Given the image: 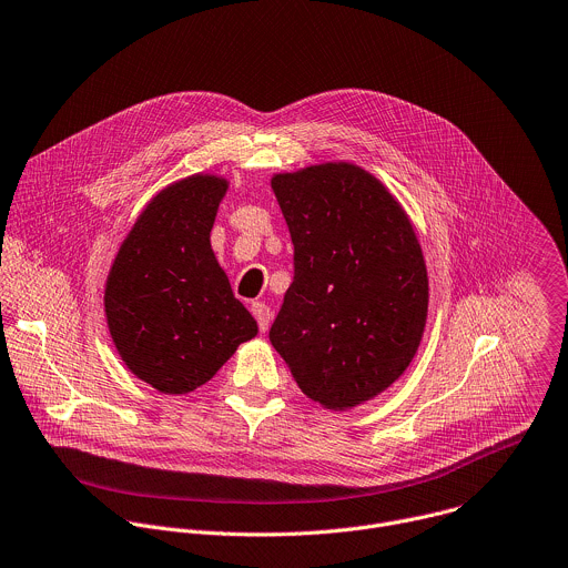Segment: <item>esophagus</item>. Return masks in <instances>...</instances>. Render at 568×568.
I'll return each mask as SVG.
<instances>
[{"label": "esophagus", "mask_w": 568, "mask_h": 568, "mask_svg": "<svg viewBox=\"0 0 568 568\" xmlns=\"http://www.w3.org/2000/svg\"><path fill=\"white\" fill-rule=\"evenodd\" d=\"M252 314H254L256 321H258V329H261V332H267V329H270V321H272L270 307H267L265 303L256 301V303H252Z\"/></svg>", "instance_id": "esophagus-1"}]
</instances>
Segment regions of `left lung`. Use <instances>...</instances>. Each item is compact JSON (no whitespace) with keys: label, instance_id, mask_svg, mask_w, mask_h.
<instances>
[{"label":"left lung","instance_id":"left-lung-1","mask_svg":"<svg viewBox=\"0 0 568 568\" xmlns=\"http://www.w3.org/2000/svg\"><path fill=\"white\" fill-rule=\"evenodd\" d=\"M294 243V283L270 329L301 393L352 410L406 372L428 318V270L390 189L354 162L272 175Z\"/></svg>","mask_w":568,"mask_h":568}]
</instances>
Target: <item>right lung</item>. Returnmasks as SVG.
<instances>
[{"mask_svg": "<svg viewBox=\"0 0 568 568\" xmlns=\"http://www.w3.org/2000/svg\"><path fill=\"white\" fill-rule=\"evenodd\" d=\"M227 189L230 180L216 173L160 189L120 243L104 283L106 327L120 358L162 395L205 386L258 334L212 250Z\"/></svg>", "mask_w": 568, "mask_h": 568, "instance_id": "1", "label": "right lung"}]
</instances>
